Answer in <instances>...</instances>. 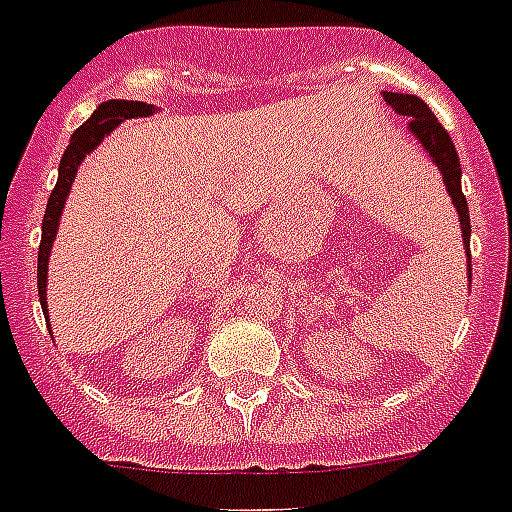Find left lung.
<instances>
[{
	"label": "left lung",
	"mask_w": 512,
	"mask_h": 512,
	"mask_svg": "<svg viewBox=\"0 0 512 512\" xmlns=\"http://www.w3.org/2000/svg\"><path fill=\"white\" fill-rule=\"evenodd\" d=\"M382 98H385V103H388L390 109L398 111L401 117H409V130L414 132L416 140L422 143V148L427 150L429 158H432L437 169H440L442 182L448 187L450 200H453L455 210H458V216H461V234L468 257V276H471V252H468V242H471V218H468L466 195H463L461 190V161H458L453 140H450L445 127L437 122L432 109H429L422 98L409 96V93H390V90H385Z\"/></svg>",
	"instance_id": "left-lung-1"
}]
</instances>
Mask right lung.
I'll return each instance as SVG.
<instances>
[{"mask_svg":"<svg viewBox=\"0 0 512 512\" xmlns=\"http://www.w3.org/2000/svg\"><path fill=\"white\" fill-rule=\"evenodd\" d=\"M153 111H156L153 103L124 101V98H117V101H103L101 106L93 111V117L72 132L70 145H67V150H64L62 161H59V179H57V187H54L49 195V205H46V213H44V226H41V247H38V296H41V309H44L46 322H49V312H46V273H49L51 244H54V239H57L59 218H62L64 203H67V195H70L72 182H75L77 166H80L90 150L96 148L103 137L109 135L114 127H119L124 119L148 117V114H153Z\"/></svg>","mask_w":512,"mask_h":512,"instance_id":"right-lung-1","label":"right lung"}]
</instances>
